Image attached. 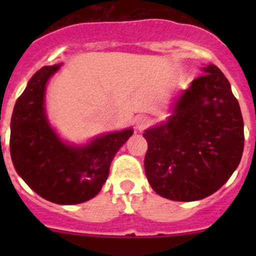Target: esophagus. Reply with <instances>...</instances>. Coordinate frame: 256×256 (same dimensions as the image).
<instances>
[{
  "mask_svg": "<svg viewBox=\"0 0 256 256\" xmlns=\"http://www.w3.org/2000/svg\"><path fill=\"white\" fill-rule=\"evenodd\" d=\"M148 123H150L148 118L141 115V116L137 118V120H136V126H137V130H142L148 126Z\"/></svg>",
  "mask_w": 256,
  "mask_h": 256,
  "instance_id": "1",
  "label": "esophagus"
}]
</instances>
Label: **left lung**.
I'll use <instances>...</instances> for the list:
<instances>
[{"label":"left lung","instance_id":"1","mask_svg":"<svg viewBox=\"0 0 256 256\" xmlns=\"http://www.w3.org/2000/svg\"><path fill=\"white\" fill-rule=\"evenodd\" d=\"M177 101L165 124L144 133V172L156 194L195 201L218 191L238 166L244 151V119L224 74L204 68Z\"/></svg>","mask_w":256,"mask_h":256}]
</instances>
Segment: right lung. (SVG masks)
<instances>
[{"mask_svg":"<svg viewBox=\"0 0 256 256\" xmlns=\"http://www.w3.org/2000/svg\"><path fill=\"white\" fill-rule=\"evenodd\" d=\"M58 66L40 68L16 100L11 118L10 154L18 174L40 198L72 205L100 192L112 160L133 130L108 133L84 148H72L60 141L44 108L46 83Z\"/></svg>","mask_w":256,"mask_h":256,"instance_id":"right-lung-1","label":"right lung"}]
</instances>
